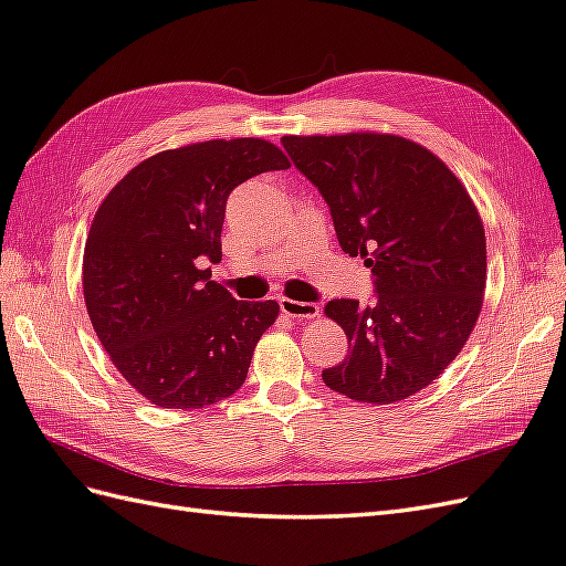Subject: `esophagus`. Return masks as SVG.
<instances>
[{"mask_svg":"<svg viewBox=\"0 0 566 566\" xmlns=\"http://www.w3.org/2000/svg\"><path fill=\"white\" fill-rule=\"evenodd\" d=\"M280 308L286 317H296V321H311V317L321 315V306L308 301H292V298H280Z\"/></svg>","mask_w":566,"mask_h":566,"instance_id":"obj_1","label":"esophagus"}]
</instances>
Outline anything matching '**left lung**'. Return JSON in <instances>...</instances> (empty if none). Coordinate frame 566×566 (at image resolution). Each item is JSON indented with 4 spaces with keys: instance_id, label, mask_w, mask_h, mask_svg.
I'll return each instance as SVG.
<instances>
[{
    "instance_id": "obj_1",
    "label": "left lung",
    "mask_w": 566,
    "mask_h": 566,
    "mask_svg": "<svg viewBox=\"0 0 566 566\" xmlns=\"http://www.w3.org/2000/svg\"><path fill=\"white\" fill-rule=\"evenodd\" d=\"M282 145L378 294L370 306H325L349 354L323 382L368 403L421 392L463 349L483 306L485 229L469 191L440 157L392 134L284 136Z\"/></svg>"
}]
</instances>
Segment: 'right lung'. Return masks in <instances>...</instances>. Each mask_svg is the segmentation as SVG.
Wrapping results in <instances>:
<instances>
[{"instance_id": "add662e5", "label": "right lung", "mask_w": 566, "mask_h": 566, "mask_svg": "<svg viewBox=\"0 0 566 566\" xmlns=\"http://www.w3.org/2000/svg\"><path fill=\"white\" fill-rule=\"evenodd\" d=\"M289 169L263 138L206 140L143 159L97 208L83 253V296L112 364L163 409H202L249 375L277 301H237L210 280L222 260L227 198Z\"/></svg>"}]
</instances>
